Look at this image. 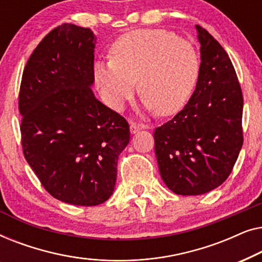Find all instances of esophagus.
<instances>
[{
	"label": "esophagus",
	"instance_id": "esophagus-1",
	"mask_svg": "<svg viewBox=\"0 0 262 262\" xmlns=\"http://www.w3.org/2000/svg\"><path fill=\"white\" fill-rule=\"evenodd\" d=\"M142 128H144V125L138 124V123H134V121H131V123H130V131H131L132 135L137 134V132L141 131Z\"/></svg>",
	"mask_w": 262,
	"mask_h": 262
}]
</instances>
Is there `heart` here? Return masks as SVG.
<instances>
[{
  "label": "heart",
  "mask_w": 262,
  "mask_h": 262,
  "mask_svg": "<svg viewBox=\"0 0 262 262\" xmlns=\"http://www.w3.org/2000/svg\"><path fill=\"white\" fill-rule=\"evenodd\" d=\"M110 59L94 64V83L111 108L121 111L137 80L145 110L173 116L184 108L198 83L200 57L194 45L162 28H142L120 35Z\"/></svg>",
  "instance_id": "obj_1"
}]
</instances>
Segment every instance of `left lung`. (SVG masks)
<instances>
[{
    "instance_id": "obj_1",
    "label": "left lung",
    "mask_w": 262,
    "mask_h": 262,
    "mask_svg": "<svg viewBox=\"0 0 262 262\" xmlns=\"http://www.w3.org/2000/svg\"><path fill=\"white\" fill-rule=\"evenodd\" d=\"M195 28L198 83L184 110L154 132L161 178L181 195L204 194L223 184L243 144V96L234 66L209 32Z\"/></svg>"
}]
</instances>
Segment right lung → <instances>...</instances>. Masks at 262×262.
I'll list each match as a JSON object with an SVG mask.
<instances>
[{
    "instance_id": "1",
    "label": "right lung",
    "mask_w": 262,
    "mask_h": 262,
    "mask_svg": "<svg viewBox=\"0 0 262 262\" xmlns=\"http://www.w3.org/2000/svg\"><path fill=\"white\" fill-rule=\"evenodd\" d=\"M92 30L63 24L25 67L19 94L25 159L53 198L95 206L113 194L127 121L100 102L94 83Z\"/></svg>"
}]
</instances>
